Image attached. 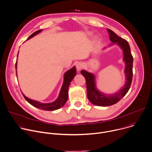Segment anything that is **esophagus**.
<instances>
[{"label": "esophagus", "instance_id": "34e87169", "mask_svg": "<svg viewBox=\"0 0 152 152\" xmlns=\"http://www.w3.org/2000/svg\"><path fill=\"white\" fill-rule=\"evenodd\" d=\"M76 69H77V71H80V70H81V69H82V67H83V64H82V63L79 62V63H77L76 64Z\"/></svg>", "mask_w": 152, "mask_h": 152}]
</instances>
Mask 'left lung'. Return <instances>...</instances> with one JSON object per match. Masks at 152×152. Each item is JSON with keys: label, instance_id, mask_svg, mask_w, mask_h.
Masks as SVG:
<instances>
[{"label": "left lung", "instance_id": "8db88e82", "mask_svg": "<svg viewBox=\"0 0 152 152\" xmlns=\"http://www.w3.org/2000/svg\"><path fill=\"white\" fill-rule=\"evenodd\" d=\"M107 30L111 42L118 44L124 51V60L126 64L125 73L126 81L124 86L118 92L112 95H107L101 92L96 88L95 77L93 74L82 70L80 73L85 78L86 82L88 98L91 103L98 106H109L117 103L129 91L132 80L133 57L131 53L128 42L125 39L116 35L112 30L109 28Z\"/></svg>", "mask_w": 152, "mask_h": 152}]
</instances>
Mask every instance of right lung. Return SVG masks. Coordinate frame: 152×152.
Wrapping results in <instances>:
<instances>
[{
  "label": "right lung",
  "instance_id": "1",
  "mask_svg": "<svg viewBox=\"0 0 152 152\" xmlns=\"http://www.w3.org/2000/svg\"><path fill=\"white\" fill-rule=\"evenodd\" d=\"M42 30H39L34 33H33L32 34H31L27 39H29L33 37L34 36L36 35L40 31H42ZM18 57V56H17ZM15 69H17V62L15 63ZM17 72V71H16ZM76 74V69L75 67H73L70 70L66 72L64 76V82L63 84V86L61 87L60 95L58 97V98L54 101L53 103H42L37 101H34L33 99H31L27 96H26L23 94V95L24 96V98L28 103H29L32 106H34L35 107H37L38 109H40L41 110H48V111H53L57 110L61 107H63L66 103L67 102L68 99V91H69V86L71 82V81L73 80L74 77L75 76Z\"/></svg>",
  "mask_w": 152,
  "mask_h": 152
}]
</instances>
